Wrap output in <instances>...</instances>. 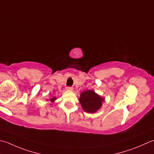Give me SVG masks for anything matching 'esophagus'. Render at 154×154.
Listing matches in <instances>:
<instances>
[{"instance_id": "esophagus-1", "label": "esophagus", "mask_w": 154, "mask_h": 154, "mask_svg": "<svg viewBox=\"0 0 154 154\" xmlns=\"http://www.w3.org/2000/svg\"><path fill=\"white\" fill-rule=\"evenodd\" d=\"M66 89L68 90V91H73V88L72 87H66Z\"/></svg>"}]
</instances>
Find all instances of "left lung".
Segmentation results:
<instances>
[{
  "instance_id": "1",
  "label": "left lung",
  "mask_w": 154,
  "mask_h": 154,
  "mask_svg": "<svg viewBox=\"0 0 154 154\" xmlns=\"http://www.w3.org/2000/svg\"><path fill=\"white\" fill-rule=\"evenodd\" d=\"M103 100V98L91 90L81 93L79 98V102L83 109L87 113H94L97 111L101 107V101Z\"/></svg>"
}]
</instances>
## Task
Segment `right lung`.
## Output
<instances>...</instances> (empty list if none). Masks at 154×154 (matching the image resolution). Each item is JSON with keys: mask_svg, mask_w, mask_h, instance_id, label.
<instances>
[{"mask_svg": "<svg viewBox=\"0 0 154 154\" xmlns=\"http://www.w3.org/2000/svg\"><path fill=\"white\" fill-rule=\"evenodd\" d=\"M55 99H56V97H53V98H51V101H55Z\"/></svg>", "mask_w": 154, "mask_h": 154, "instance_id": "add662e5", "label": "right lung"}]
</instances>
